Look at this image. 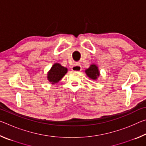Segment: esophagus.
<instances>
[{
	"label": "esophagus",
	"mask_w": 146,
	"mask_h": 146,
	"mask_svg": "<svg viewBox=\"0 0 146 146\" xmlns=\"http://www.w3.org/2000/svg\"><path fill=\"white\" fill-rule=\"evenodd\" d=\"M71 70L75 71H80L82 70V66H80V64H75L71 68Z\"/></svg>",
	"instance_id": "obj_1"
}]
</instances>
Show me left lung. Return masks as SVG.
Masks as SVG:
<instances>
[{"instance_id":"left-lung-1","label":"left lung","mask_w":146,"mask_h":146,"mask_svg":"<svg viewBox=\"0 0 146 146\" xmlns=\"http://www.w3.org/2000/svg\"><path fill=\"white\" fill-rule=\"evenodd\" d=\"M85 72L88 77L93 79V80L97 79L98 76H99L100 75V72L98 71V68L97 66H96L95 64H91L90 68L87 69V70H86Z\"/></svg>"}]
</instances>
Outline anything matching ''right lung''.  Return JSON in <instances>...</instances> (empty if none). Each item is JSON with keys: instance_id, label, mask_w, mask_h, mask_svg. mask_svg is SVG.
Returning a JSON list of instances; mask_svg holds the SVG:
<instances>
[{"instance_id": "1", "label": "right lung", "mask_w": 146, "mask_h": 146, "mask_svg": "<svg viewBox=\"0 0 146 146\" xmlns=\"http://www.w3.org/2000/svg\"><path fill=\"white\" fill-rule=\"evenodd\" d=\"M68 72V69L62 66L60 64H54L48 73V80L51 84H56Z\"/></svg>"}]
</instances>
